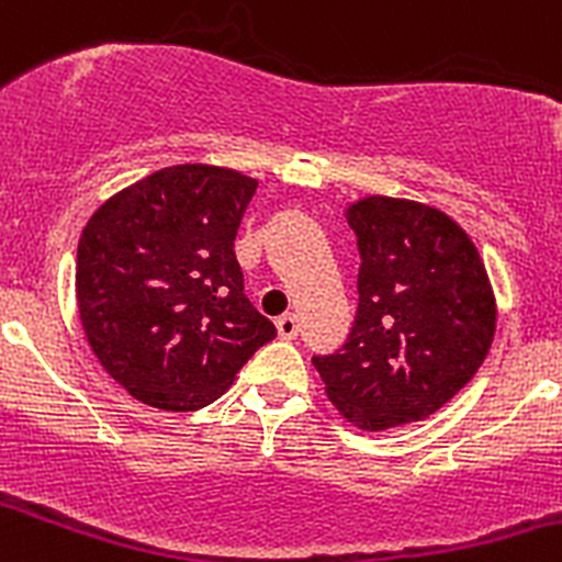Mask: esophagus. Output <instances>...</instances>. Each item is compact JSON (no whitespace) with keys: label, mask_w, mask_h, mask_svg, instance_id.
Segmentation results:
<instances>
[{"label":"esophagus","mask_w":562,"mask_h":562,"mask_svg":"<svg viewBox=\"0 0 562 562\" xmlns=\"http://www.w3.org/2000/svg\"><path fill=\"white\" fill-rule=\"evenodd\" d=\"M277 331H280V337H285V340H293V337L299 335V321L296 315H282V318H277Z\"/></svg>","instance_id":"obj_1"}]
</instances>
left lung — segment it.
<instances>
[{
  "mask_svg": "<svg viewBox=\"0 0 562 562\" xmlns=\"http://www.w3.org/2000/svg\"><path fill=\"white\" fill-rule=\"evenodd\" d=\"M359 304L342 348L313 357L337 412L362 431L442 408L486 359L497 326L492 282L472 238L414 200L348 205Z\"/></svg>",
  "mask_w": 562,
  "mask_h": 562,
  "instance_id": "1",
  "label": "left lung"
}]
</instances>
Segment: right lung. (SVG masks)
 <instances>
[{
    "label": "right lung",
    "mask_w": 562,
    "mask_h": 562,
    "mask_svg": "<svg viewBox=\"0 0 562 562\" xmlns=\"http://www.w3.org/2000/svg\"><path fill=\"white\" fill-rule=\"evenodd\" d=\"M255 189V178L225 167H165L109 198L81 231V326L136 401L165 412L209 406L274 340L233 252Z\"/></svg>",
    "instance_id": "obj_1"
}]
</instances>
